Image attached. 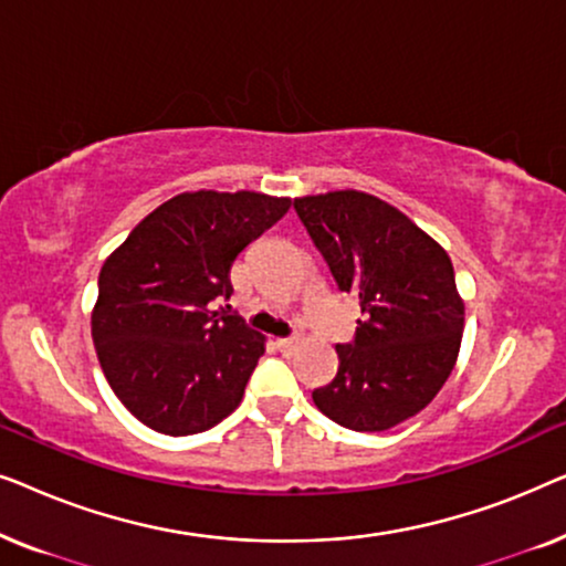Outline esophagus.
Listing matches in <instances>:
<instances>
[{
	"label": "esophagus",
	"mask_w": 566,
	"mask_h": 566,
	"mask_svg": "<svg viewBox=\"0 0 566 566\" xmlns=\"http://www.w3.org/2000/svg\"><path fill=\"white\" fill-rule=\"evenodd\" d=\"M275 345H277V350H281L283 355H291L293 350H296L298 339H296V337H281Z\"/></svg>",
	"instance_id": "obj_1"
}]
</instances>
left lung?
<instances>
[{"mask_svg": "<svg viewBox=\"0 0 566 566\" xmlns=\"http://www.w3.org/2000/svg\"><path fill=\"white\" fill-rule=\"evenodd\" d=\"M337 289L360 304L355 339L337 345V376L314 389L322 415L381 432L443 389L459 358L463 301L448 252L399 208L360 190L293 200Z\"/></svg>", "mask_w": 566, "mask_h": 566, "instance_id": "obj_1", "label": "left lung"}]
</instances>
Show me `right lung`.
Listing matches in <instances>:
<instances>
[{
	"mask_svg": "<svg viewBox=\"0 0 566 566\" xmlns=\"http://www.w3.org/2000/svg\"><path fill=\"white\" fill-rule=\"evenodd\" d=\"M291 198L180 192L146 216L105 260L92 308L103 374L136 420L196 436L244 397L265 337L231 314V265L281 221Z\"/></svg>",
	"mask_w": 566,
	"mask_h": 566,
	"instance_id": "right-lung-1",
	"label": "right lung"
}]
</instances>
